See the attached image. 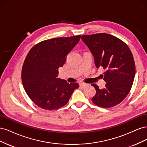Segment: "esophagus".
Segmentation results:
<instances>
[{
	"mask_svg": "<svg viewBox=\"0 0 147 147\" xmlns=\"http://www.w3.org/2000/svg\"><path fill=\"white\" fill-rule=\"evenodd\" d=\"M80 86H82V87H85L86 86H88V84L86 83H80Z\"/></svg>",
	"mask_w": 147,
	"mask_h": 147,
	"instance_id": "esophagus-1",
	"label": "esophagus"
}]
</instances>
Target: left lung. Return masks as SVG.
I'll list each match as a JSON object with an SVG mask.
<instances>
[{"instance_id": "1", "label": "left lung", "mask_w": 147, "mask_h": 147, "mask_svg": "<svg viewBox=\"0 0 147 147\" xmlns=\"http://www.w3.org/2000/svg\"><path fill=\"white\" fill-rule=\"evenodd\" d=\"M82 39L94 56L96 67L106 70L104 88L92 84L96 90L92 102L103 108L118 105L129 94L135 77L136 65L129 48L118 38L105 33L82 35Z\"/></svg>"}]
</instances>
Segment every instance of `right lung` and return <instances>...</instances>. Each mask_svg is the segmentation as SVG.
<instances>
[{"instance_id":"add662e5","label":"right lung","mask_w":147,"mask_h":147,"mask_svg":"<svg viewBox=\"0 0 147 147\" xmlns=\"http://www.w3.org/2000/svg\"><path fill=\"white\" fill-rule=\"evenodd\" d=\"M81 35L59 37L38 43L30 49L22 68L23 85L29 98L43 109H58L67 104L79 86L57 78L58 69L77 45Z\"/></svg>"}]
</instances>
